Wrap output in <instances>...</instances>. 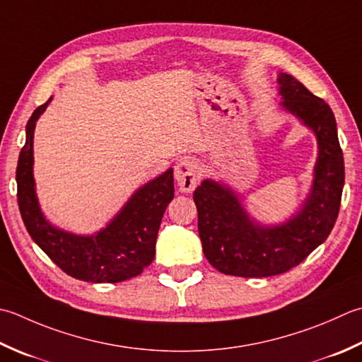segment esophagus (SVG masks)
<instances>
[{"instance_id":"esophagus-1","label":"esophagus","mask_w":362,"mask_h":362,"mask_svg":"<svg viewBox=\"0 0 362 362\" xmlns=\"http://www.w3.org/2000/svg\"><path fill=\"white\" fill-rule=\"evenodd\" d=\"M175 180L180 191L183 193H191L199 182V173L194 161L180 160L179 165L175 166Z\"/></svg>"}]
</instances>
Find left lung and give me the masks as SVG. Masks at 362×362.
Returning <instances> with one entry per match:
<instances>
[{"label":"left lung","instance_id":"left-lung-1","mask_svg":"<svg viewBox=\"0 0 362 362\" xmlns=\"http://www.w3.org/2000/svg\"><path fill=\"white\" fill-rule=\"evenodd\" d=\"M282 106L314 130L318 160L313 193L290 221L262 228L246 215L237 196L214 180H204L193 199L197 230L210 265L240 278H268L300 265L328 238L341 209L344 153L329 105L292 75H279Z\"/></svg>","mask_w":362,"mask_h":362}]
</instances>
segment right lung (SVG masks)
<instances>
[{
    "label": "right lung",
    "instance_id": "obj_1",
    "mask_svg": "<svg viewBox=\"0 0 362 362\" xmlns=\"http://www.w3.org/2000/svg\"><path fill=\"white\" fill-rule=\"evenodd\" d=\"M48 100L35 108L26 124V143L17 165V201L31 238L64 273L86 282H122L143 273L155 257V242L163 214L174 197L173 169L139 188L108 228L80 237L49 226L40 214L33 179L35 120Z\"/></svg>",
    "mask_w": 362,
    "mask_h": 362
}]
</instances>
